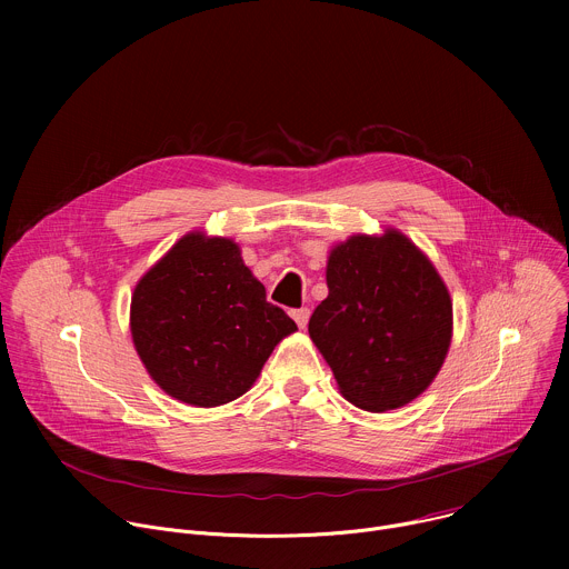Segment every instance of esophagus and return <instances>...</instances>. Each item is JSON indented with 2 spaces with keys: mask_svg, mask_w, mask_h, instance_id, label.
Instances as JSON below:
<instances>
[{
  "mask_svg": "<svg viewBox=\"0 0 569 569\" xmlns=\"http://www.w3.org/2000/svg\"><path fill=\"white\" fill-rule=\"evenodd\" d=\"M290 317L297 321V327H299V329H306L308 317H310V310H308V308H295V310H290Z\"/></svg>",
  "mask_w": 569,
  "mask_h": 569,
  "instance_id": "obj_1",
  "label": "esophagus"
}]
</instances>
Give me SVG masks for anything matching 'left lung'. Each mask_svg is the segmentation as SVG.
<instances>
[{
  "mask_svg": "<svg viewBox=\"0 0 569 569\" xmlns=\"http://www.w3.org/2000/svg\"><path fill=\"white\" fill-rule=\"evenodd\" d=\"M327 286L308 333L342 396L387 412L423 393L452 338V301L430 259L398 229L356 233L331 250Z\"/></svg>",
  "mask_w": 569,
  "mask_h": 569,
  "instance_id": "left-lung-1",
  "label": "left lung"
}]
</instances>
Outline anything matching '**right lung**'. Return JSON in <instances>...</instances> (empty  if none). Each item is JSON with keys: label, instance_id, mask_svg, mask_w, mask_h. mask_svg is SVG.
<instances>
[{"label": "right lung", "instance_id": "1", "mask_svg": "<svg viewBox=\"0 0 569 569\" xmlns=\"http://www.w3.org/2000/svg\"><path fill=\"white\" fill-rule=\"evenodd\" d=\"M130 331L161 389L216 408L254 385L297 323L266 299L231 238L191 231L134 286Z\"/></svg>", "mask_w": 569, "mask_h": 569}]
</instances>
